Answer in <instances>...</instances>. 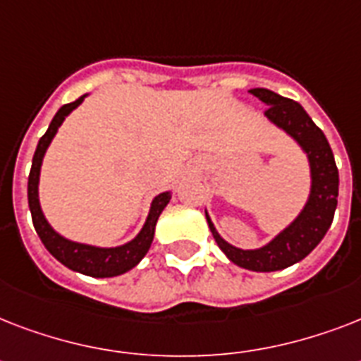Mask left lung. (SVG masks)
<instances>
[{
    "mask_svg": "<svg viewBox=\"0 0 361 361\" xmlns=\"http://www.w3.org/2000/svg\"><path fill=\"white\" fill-rule=\"evenodd\" d=\"M251 93L268 106L264 110V114L268 116L269 121H274L277 127L286 130L303 147V152L307 153L309 164H311V180H313L311 195L303 212L298 215V219L281 232L275 240L269 241L268 245L255 249V251H243L226 243L217 234L208 214H206V219L219 249L232 262L238 264L240 268L252 269V271H277V269L288 268L292 264L300 262L326 236L337 208L339 172H337L334 152L326 140L324 133L313 123L307 112L302 109V104L292 99L281 97L264 87H255Z\"/></svg>",
    "mask_w": 361,
    "mask_h": 361,
    "instance_id": "1",
    "label": "left lung"
}]
</instances>
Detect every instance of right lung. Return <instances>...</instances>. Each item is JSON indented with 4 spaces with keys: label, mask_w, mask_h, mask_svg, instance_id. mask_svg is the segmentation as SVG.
<instances>
[{
    "label": "right lung",
    "mask_w": 361,
    "mask_h": 361,
    "mask_svg": "<svg viewBox=\"0 0 361 361\" xmlns=\"http://www.w3.org/2000/svg\"><path fill=\"white\" fill-rule=\"evenodd\" d=\"M82 101H84V97L76 99L75 103L63 104L58 110V114L54 116L52 123H50L48 130L41 136V140L37 144L30 178H27V202H30L31 219H33L37 234H39L41 241L54 258H58L59 262L69 269L80 271V274L90 275V277H116V275H121L125 271H129L130 268H135L136 264L144 258V255H146L153 241L155 223H157L159 215H161V212L170 200V192H161L159 197L153 198L146 225H144V228L135 240L125 243V245L112 247V249H101V247L84 245V243L65 240L63 236H59L58 232L48 225V221L44 219V215L41 212V206H39V195H37L42 157H44V152H47L48 144L52 142L58 127L63 123L65 116H69Z\"/></svg>",
    "instance_id": "right-lung-1"
}]
</instances>
